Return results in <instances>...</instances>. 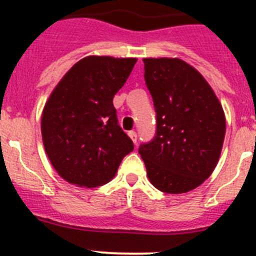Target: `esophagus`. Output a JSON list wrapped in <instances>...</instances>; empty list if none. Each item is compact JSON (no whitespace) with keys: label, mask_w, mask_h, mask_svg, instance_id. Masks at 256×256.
<instances>
[{"label":"esophagus","mask_w":256,"mask_h":256,"mask_svg":"<svg viewBox=\"0 0 256 256\" xmlns=\"http://www.w3.org/2000/svg\"><path fill=\"white\" fill-rule=\"evenodd\" d=\"M128 134H130V137L132 138L133 144H137V140H138V136H137V133H136L134 130H130V132H128Z\"/></svg>","instance_id":"obj_1"}]
</instances>
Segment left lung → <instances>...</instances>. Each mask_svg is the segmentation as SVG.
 Wrapping results in <instances>:
<instances>
[{
    "mask_svg": "<svg viewBox=\"0 0 256 256\" xmlns=\"http://www.w3.org/2000/svg\"><path fill=\"white\" fill-rule=\"evenodd\" d=\"M156 112L155 136L140 144L150 182L184 194L209 178L226 134L224 112L204 76L180 58H144Z\"/></svg>",
    "mask_w": 256,
    "mask_h": 256,
    "instance_id": "1",
    "label": "left lung"
}]
</instances>
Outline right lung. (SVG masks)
<instances>
[{
  "label": "right lung",
  "mask_w": 256,
  "mask_h": 256,
  "mask_svg": "<svg viewBox=\"0 0 256 256\" xmlns=\"http://www.w3.org/2000/svg\"><path fill=\"white\" fill-rule=\"evenodd\" d=\"M136 58L88 56L61 79L42 114V140L61 177L87 188L102 186L133 151L112 104Z\"/></svg>",
  "instance_id": "right-lung-1"
}]
</instances>
